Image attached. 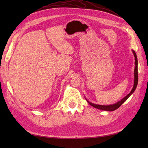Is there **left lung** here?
<instances>
[{"mask_svg": "<svg viewBox=\"0 0 148 148\" xmlns=\"http://www.w3.org/2000/svg\"><path fill=\"white\" fill-rule=\"evenodd\" d=\"M133 53L134 54V56H135V73H134V76H135V79H134V86L133 89H132L131 92H130L128 95L125 96L123 99H122L121 101H119L118 102L116 103L115 104H112V105H109V106H101V105H97V104H92V103H91L90 102H89L88 101V102L89 103V104L91 106H92V107H95V108H97L98 109H101L102 110H107V111H114L116 109H117L119 107H120L122 105L123 103L127 101L128 98L132 95V94L135 91V89L136 88L137 84H138V60H137V56L135 52L133 51Z\"/></svg>", "mask_w": 148, "mask_h": 148, "instance_id": "8db88e82", "label": "left lung"}]
</instances>
